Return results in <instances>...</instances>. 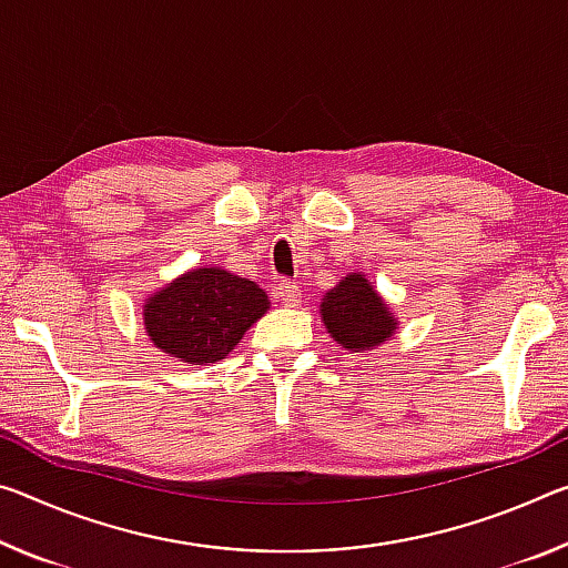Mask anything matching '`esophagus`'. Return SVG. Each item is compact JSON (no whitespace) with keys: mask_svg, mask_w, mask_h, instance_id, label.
<instances>
[{"mask_svg":"<svg viewBox=\"0 0 568 568\" xmlns=\"http://www.w3.org/2000/svg\"><path fill=\"white\" fill-rule=\"evenodd\" d=\"M277 298L283 301V305H298L301 303V285L291 283V281H281L277 283Z\"/></svg>","mask_w":568,"mask_h":568,"instance_id":"1","label":"esophagus"}]
</instances>
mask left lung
Here are the masks:
<instances>
[{
  "instance_id": "obj_1",
  "label": "left lung",
  "mask_w": 568,
  "mask_h": 568,
  "mask_svg": "<svg viewBox=\"0 0 568 568\" xmlns=\"http://www.w3.org/2000/svg\"><path fill=\"white\" fill-rule=\"evenodd\" d=\"M321 318L331 338L354 354L382 346L397 331V318L362 273H348L323 295Z\"/></svg>"
}]
</instances>
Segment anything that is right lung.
<instances>
[{"mask_svg":"<svg viewBox=\"0 0 568 568\" xmlns=\"http://www.w3.org/2000/svg\"><path fill=\"white\" fill-rule=\"evenodd\" d=\"M267 308L265 291L247 277L222 267H194L146 298L143 326L164 354L210 366L227 356Z\"/></svg>","mask_w":568,"mask_h":568,"instance_id":"1","label":"right lung"}]
</instances>
